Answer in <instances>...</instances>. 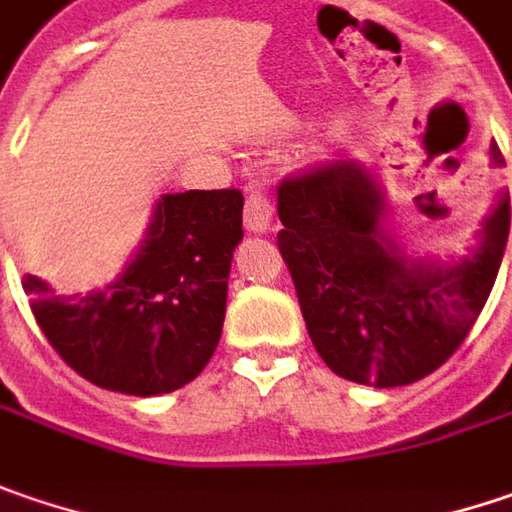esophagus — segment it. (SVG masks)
<instances>
[{
    "mask_svg": "<svg viewBox=\"0 0 512 512\" xmlns=\"http://www.w3.org/2000/svg\"><path fill=\"white\" fill-rule=\"evenodd\" d=\"M244 227L259 236L273 230V201L265 192H250V198L244 204Z\"/></svg>",
    "mask_w": 512,
    "mask_h": 512,
    "instance_id": "obj_1",
    "label": "esophagus"
}]
</instances>
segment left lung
Segmentation results:
<instances>
[{
	"mask_svg": "<svg viewBox=\"0 0 512 512\" xmlns=\"http://www.w3.org/2000/svg\"><path fill=\"white\" fill-rule=\"evenodd\" d=\"M501 161L499 146H490ZM276 242L294 276L311 343L351 383L392 389L447 363L478 320L510 233V192L464 256H412L389 230L380 178L337 161L279 187Z\"/></svg>",
	"mask_w": 512,
	"mask_h": 512,
	"instance_id": "8db88e82",
	"label": "left lung"
}]
</instances>
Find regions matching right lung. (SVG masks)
<instances>
[{"instance_id": "right-lung-1", "label": "right lung", "mask_w": 512, "mask_h": 512, "mask_svg": "<svg viewBox=\"0 0 512 512\" xmlns=\"http://www.w3.org/2000/svg\"><path fill=\"white\" fill-rule=\"evenodd\" d=\"M242 207L239 190L167 192L132 259L103 288L54 296L45 279L25 276L48 343L109 392L152 397L187 386L221 337Z\"/></svg>"}]
</instances>
